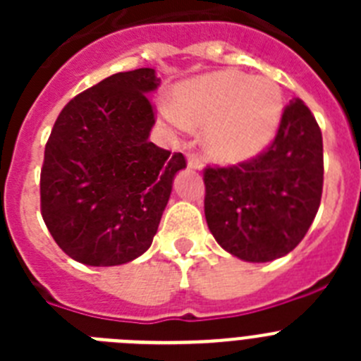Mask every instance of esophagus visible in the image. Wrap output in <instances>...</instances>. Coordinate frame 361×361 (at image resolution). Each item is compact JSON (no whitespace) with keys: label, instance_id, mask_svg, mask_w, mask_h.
<instances>
[{"label":"esophagus","instance_id":"34e87169","mask_svg":"<svg viewBox=\"0 0 361 361\" xmlns=\"http://www.w3.org/2000/svg\"><path fill=\"white\" fill-rule=\"evenodd\" d=\"M188 168H191V170H202V159L199 155H195V153H188Z\"/></svg>","mask_w":361,"mask_h":361}]
</instances>
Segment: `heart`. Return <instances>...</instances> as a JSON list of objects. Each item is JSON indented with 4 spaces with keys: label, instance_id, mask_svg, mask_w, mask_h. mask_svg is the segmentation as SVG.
<instances>
[{
    "label": "heart",
    "instance_id": "heart-1",
    "mask_svg": "<svg viewBox=\"0 0 361 361\" xmlns=\"http://www.w3.org/2000/svg\"><path fill=\"white\" fill-rule=\"evenodd\" d=\"M175 104H162L170 128H206L209 157L235 164L257 157L275 137L282 119V94L269 79L220 70L191 79L175 90Z\"/></svg>",
    "mask_w": 361,
    "mask_h": 361
}]
</instances>
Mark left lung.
<instances>
[{"instance_id":"8db88e82","label":"left lung","mask_w":361,"mask_h":361,"mask_svg":"<svg viewBox=\"0 0 361 361\" xmlns=\"http://www.w3.org/2000/svg\"><path fill=\"white\" fill-rule=\"evenodd\" d=\"M204 213L215 240L245 262H271L305 237L324 188L322 132L302 99L286 106L275 141L238 166L204 170Z\"/></svg>"}]
</instances>
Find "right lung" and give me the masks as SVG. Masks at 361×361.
Here are the masks:
<instances>
[{
    "instance_id": "right-lung-1",
    "label": "right lung",
    "mask_w": 361,
    "mask_h": 361,
    "mask_svg": "<svg viewBox=\"0 0 361 361\" xmlns=\"http://www.w3.org/2000/svg\"><path fill=\"white\" fill-rule=\"evenodd\" d=\"M153 68L114 73L66 104L44 146L41 215L78 262L108 267L141 257L157 233L183 153L149 142Z\"/></svg>"
}]
</instances>
